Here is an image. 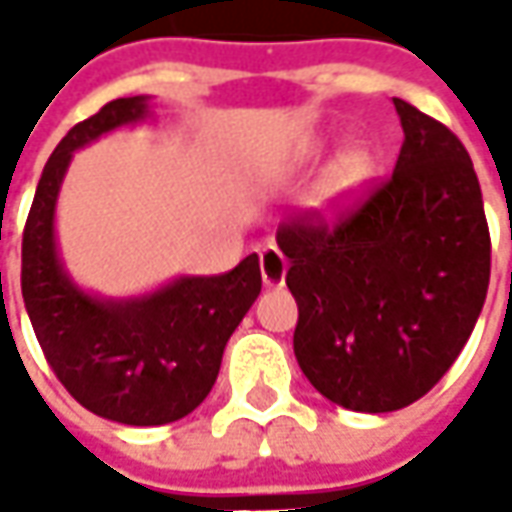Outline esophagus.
<instances>
[{"label":"esophagus","instance_id":"esophagus-1","mask_svg":"<svg viewBox=\"0 0 512 512\" xmlns=\"http://www.w3.org/2000/svg\"><path fill=\"white\" fill-rule=\"evenodd\" d=\"M259 267H262V282H265L267 287L285 285L287 262L279 247H265V250L259 253Z\"/></svg>","mask_w":512,"mask_h":512}]
</instances>
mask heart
Returning a JSON list of instances; mask_svg holds the SVG:
<instances>
[{
  "label": "heart",
  "instance_id": "1",
  "mask_svg": "<svg viewBox=\"0 0 512 512\" xmlns=\"http://www.w3.org/2000/svg\"><path fill=\"white\" fill-rule=\"evenodd\" d=\"M376 173V159L367 148H347L333 159V165L325 170L322 185L316 190L319 205L347 207L353 205L370 185Z\"/></svg>",
  "mask_w": 512,
  "mask_h": 512
}]
</instances>
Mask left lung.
Wrapping results in <instances>:
<instances>
[{"instance_id":"1","label":"left lung","mask_w":512,"mask_h":512,"mask_svg":"<svg viewBox=\"0 0 512 512\" xmlns=\"http://www.w3.org/2000/svg\"><path fill=\"white\" fill-rule=\"evenodd\" d=\"M404 142L393 176L336 222L305 213L276 230L299 305L293 353L347 410H402L459 359L490 285L482 187L459 136L393 99Z\"/></svg>"}]
</instances>
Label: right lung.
<instances>
[{
  "label": "right lung",
  "mask_w": 512,
  "mask_h": 512,
  "mask_svg": "<svg viewBox=\"0 0 512 512\" xmlns=\"http://www.w3.org/2000/svg\"><path fill=\"white\" fill-rule=\"evenodd\" d=\"M148 113V96H128L73 125L50 153L22 233V296L56 379L90 413L133 427L185 419L205 402L230 333L262 290L256 253L230 273L182 276L139 299H96L70 282L53 210L73 150Z\"/></svg>",
  "instance_id": "right-lung-1"
}]
</instances>
